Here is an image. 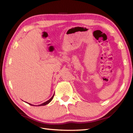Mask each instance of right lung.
<instances>
[{
	"mask_svg": "<svg viewBox=\"0 0 133 133\" xmlns=\"http://www.w3.org/2000/svg\"><path fill=\"white\" fill-rule=\"evenodd\" d=\"M54 95H53V96H52L50 98V99H49V100H48V101H46V102H45V103H42V104H39V105H38V106H44V105H47V104H48L49 103H50L51 102V101L52 100V98H53V97H54ZM25 103H26V102H25ZM27 104H29V105H33L32 104H30V103H26ZM33 106H37V105H33Z\"/></svg>",
	"mask_w": 133,
	"mask_h": 133,
	"instance_id": "right-lung-1",
	"label": "right lung"
}]
</instances>
